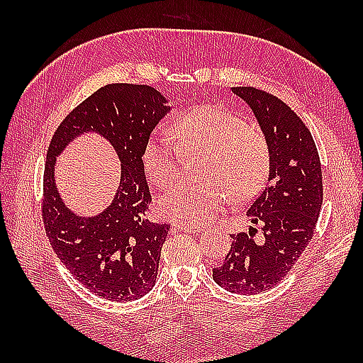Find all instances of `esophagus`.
Wrapping results in <instances>:
<instances>
[{"label":"esophagus","instance_id":"esophagus-1","mask_svg":"<svg viewBox=\"0 0 363 363\" xmlns=\"http://www.w3.org/2000/svg\"><path fill=\"white\" fill-rule=\"evenodd\" d=\"M174 229L182 230V233H190V234H198L201 233L203 228H194V226H182V225H176Z\"/></svg>","mask_w":363,"mask_h":363}]
</instances>
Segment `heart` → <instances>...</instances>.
<instances>
[{
    "label": "heart",
    "mask_w": 363,
    "mask_h": 363,
    "mask_svg": "<svg viewBox=\"0 0 363 363\" xmlns=\"http://www.w3.org/2000/svg\"><path fill=\"white\" fill-rule=\"evenodd\" d=\"M169 137L152 134L145 142L142 162L151 182L169 187L181 173V152L204 154L201 184H181L162 196V217L199 228L225 209L229 198L242 203L262 189L268 173V145L257 129L221 106H199L182 115Z\"/></svg>",
    "instance_id": "obj_1"
}]
</instances>
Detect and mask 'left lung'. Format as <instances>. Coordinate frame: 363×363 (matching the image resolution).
Segmentation results:
<instances>
[{"label":"left lung","instance_id":"obj_1","mask_svg":"<svg viewBox=\"0 0 363 363\" xmlns=\"http://www.w3.org/2000/svg\"><path fill=\"white\" fill-rule=\"evenodd\" d=\"M248 104L268 145L265 189L246 211L252 225L262 226L264 240L250 234L233 235L213 281L228 291L254 295L269 290L309 245L323 204L320 156L309 129L281 99L254 87H233Z\"/></svg>","mask_w":363,"mask_h":363}]
</instances>
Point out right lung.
I'll return each mask as SVG.
<instances>
[{"label": "right lung", "mask_w": 363, "mask_h": 363, "mask_svg": "<svg viewBox=\"0 0 363 363\" xmlns=\"http://www.w3.org/2000/svg\"><path fill=\"white\" fill-rule=\"evenodd\" d=\"M172 111L168 99L150 86L109 84L68 113L50 143L43 177L46 234L68 272L99 298L125 303L145 296L156 284L169 226L145 218L151 194L142 151ZM86 133L104 138L121 162L119 187L96 216L70 210L55 184L57 157Z\"/></svg>", "instance_id": "obj_1"}]
</instances>
